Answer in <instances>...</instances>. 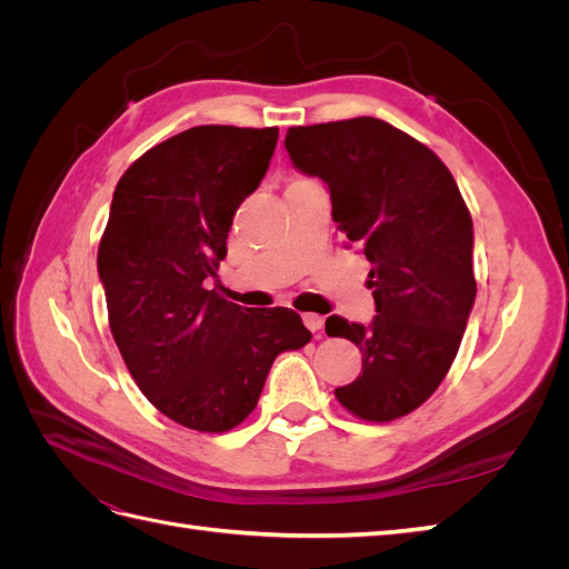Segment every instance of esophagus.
Instances as JSON below:
<instances>
[{
  "label": "esophagus",
  "mask_w": 569,
  "mask_h": 569,
  "mask_svg": "<svg viewBox=\"0 0 569 569\" xmlns=\"http://www.w3.org/2000/svg\"><path fill=\"white\" fill-rule=\"evenodd\" d=\"M301 318H303V325H306L311 332H318L320 327H322V322H325V318L318 316V313H303Z\"/></svg>",
  "instance_id": "esophagus-1"
}]
</instances>
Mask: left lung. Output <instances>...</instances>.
Returning <instances> with one entry per match:
<instances>
[{
  "mask_svg": "<svg viewBox=\"0 0 569 569\" xmlns=\"http://www.w3.org/2000/svg\"><path fill=\"white\" fill-rule=\"evenodd\" d=\"M284 147L327 184L347 247L372 263V322H325L363 353V370L335 396L360 420L408 416L449 372L475 306L468 206L437 153L380 118L289 128Z\"/></svg>",
  "mask_w": 569,
  "mask_h": 569,
  "instance_id": "left-lung-1",
  "label": "left lung"
}]
</instances>
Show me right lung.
Wrapping results in <instances>:
<instances>
[{"mask_svg": "<svg viewBox=\"0 0 569 569\" xmlns=\"http://www.w3.org/2000/svg\"><path fill=\"white\" fill-rule=\"evenodd\" d=\"M274 144L278 128L197 126L151 147L118 180L99 242L111 335L132 380L197 432L247 420L272 360L311 341L291 308H242L203 284Z\"/></svg>", "mask_w": 569, "mask_h": 569, "instance_id": "add662e5", "label": "right lung"}]
</instances>
